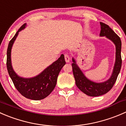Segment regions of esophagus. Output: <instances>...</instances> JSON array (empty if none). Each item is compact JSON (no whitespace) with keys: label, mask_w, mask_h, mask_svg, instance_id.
Wrapping results in <instances>:
<instances>
[{"label":"esophagus","mask_w":126,"mask_h":126,"mask_svg":"<svg viewBox=\"0 0 126 126\" xmlns=\"http://www.w3.org/2000/svg\"><path fill=\"white\" fill-rule=\"evenodd\" d=\"M64 57H65V60L66 63H69V61H70L69 56L67 55V54H65Z\"/></svg>","instance_id":"esophagus-1"}]
</instances>
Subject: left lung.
<instances>
[{"label": "left lung", "mask_w": 126, "mask_h": 126, "mask_svg": "<svg viewBox=\"0 0 126 126\" xmlns=\"http://www.w3.org/2000/svg\"><path fill=\"white\" fill-rule=\"evenodd\" d=\"M100 37H105L111 41L116 47L115 63L113 67V72L110 77L104 82L97 83L88 79L77 63L74 58H72V69L75 79L77 86L83 93L91 97H97L104 95L108 93L116 81L117 77L120 72L121 68L122 59L121 56V41L119 36L108 26L103 22H100Z\"/></svg>", "instance_id": "left-lung-1"}]
</instances>
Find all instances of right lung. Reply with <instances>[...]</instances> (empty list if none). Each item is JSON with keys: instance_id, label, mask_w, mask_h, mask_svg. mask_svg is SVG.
I'll return each mask as SVG.
<instances>
[{"instance_id": "1", "label": "right lung", "mask_w": 126, "mask_h": 126, "mask_svg": "<svg viewBox=\"0 0 126 126\" xmlns=\"http://www.w3.org/2000/svg\"><path fill=\"white\" fill-rule=\"evenodd\" d=\"M26 26V23L22 25L10 41L7 49V70L15 86L21 95L31 100H42L49 95L54 89L59 72L65 64V61L63 54H61L58 60L49 65L35 77L24 78L17 75L12 67V48L19 32L24 29Z\"/></svg>"}]
</instances>
